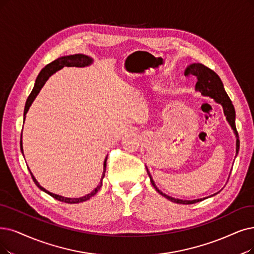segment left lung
Returning a JSON list of instances; mask_svg holds the SVG:
<instances>
[{"instance_id": "1", "label": "left lung", "mask_w": 254, "mask_h": 254, "mask_svg": "<svg viewBox=\"0 0 254 254\" xmlns=\"http://www.w3.org/2000/svg\"><path fill=\"white\" fill-rule=\"evenodd\" d=\"M185 75L186 76H189V75L195 76V78L197 79V82H196L197 92H200L201 95H203V96L212 98L217 103L222 105L223 110H224V115L226 117V120L229 123V125L231 126V129L233 130V132H235L236 137H237V143H236V147H237L236 148V156H237L239 153V150H240V139H239V134H238V131L236 128V111H235V107H233L228 95L225 92L224 86H223V83H222L220 77L214 72V70L208 68L207 66H205L202 64H190L185 70ZM146 169H147V173L150 177V181H151L152 186L154 187V189L159 192L161 196H164L168 200L174 202V203L192 204V203H196V202H199V201H202L205 199V198H203V199L201 198V199H196V200H181V199H176V198L166 195L165 192H162L161 190H158V188L156 187L155 182H154L153 178H152L147 167H146ZM218 192H216V194H218ZM216 194L211 195V196H215Z\"/></svg>"}]
</instances>
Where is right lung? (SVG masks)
<instances>
[{"label":"right lung","instance_id":"obj_1","mask_svg":"<svg viewBox=\"0 0 254 254\" xmlns=\"http://www.w3.org/2000/svg\"><path fill=\"white\" fill-rule=\"evenodd\" d=\"M93 58H90L86 55H83V54H75V55H68V56H63V57H59L57 58L56 60H54V62H52L51 64H47L42 70H40V73L38 74L36 80H35V84H34V87L32 89L31 94L29 95L27 101H26V105H25V110H24V122H25V119H26V115L28 113V110L30 108V106H31V104L33 103L34 99L36 98V96L38 95V93L40 92V89L43 88V86L45 85V83L47 82V80L52 76L54 73H56L57 70L62 69L63 67L64 66H78V67H83V66H87L89 64H93ZM21 151L22 153L24 155V151H23V144H22V135H21ZM106 160H107V157L105 158L104 160V167H103V173H102V177H101V180L99 182L98 187L92 191L89 192V194L83 196V197H80V198H66V197H63V196H59V195H56V194H53V192H51L49 190H47L46 189H44L42 186H40L38 184V181L35 179V177L33 176V174L31 173V171H30V174H31L32 176V179L33 181L35 182V185L42 190H44L45 192H47V194H49L50 196H52L53 198H55L56 200L58 201H62V202H64V203H69V204H74V203H80V202H83V201H86L88 199L92 198L94 195H96L98 190L101 189V187H102V180L105 176V171H106Z\"/></svg>","mask_w":254,"mask_h":254}]
</instances>
